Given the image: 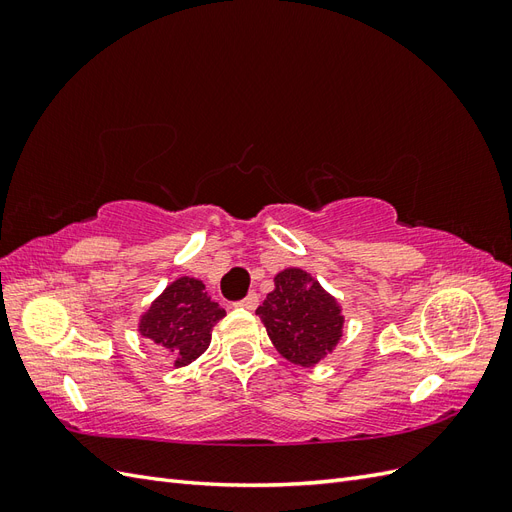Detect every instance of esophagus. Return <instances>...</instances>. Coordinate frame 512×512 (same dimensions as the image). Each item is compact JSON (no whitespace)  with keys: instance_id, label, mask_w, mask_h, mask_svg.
<instances>
[{"instance_id":"obj_1","label":"esophagus","mask_w":512,"mask_h":512,"mask_svg":"<svg viewBox=\"0 0 512 512\" xmlns=\"http://www.w3.org/2000/svg\"><path fill=\"white\" fill-rule=\"evenodd\" d=\"M237 305H241L245 309H256L258 307V294L256 292H247Z\"/></svg>"}]
</instances>
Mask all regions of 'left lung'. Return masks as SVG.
<instances>
[{"mask_svg":"<svg viewBox=\"0 0 512 512\" xmlns=\"http://www.w3.org/2000/svg\"><path fill=\"white\" fill-rule=\"evenodd\" d=\"M256 314L273 346L294 365L312 367L342 337V314L331 294L301 269L277 273L275 290Z\"/></svg>","mask_w":512,"mask_h":512,"instance_id":"obj_1","label":"left lung"}]
</instances>
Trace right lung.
I'll return each mask as SVG.
<instances>
[{
    "instance_id": "obj_1",
    "label": "right lung",
    "mask_w": 512,
    "mask_h": 512,
    "mask_svg": "<svg viewBox=\"0 0 512 512\" xmlns=\"http://www.w3.org/2000/svg\"><path fill=\"white\" fill-rule=\"evenodd\" d=\"M224 316V309L207 297L203 282L181 277L149 307L141 320V333L170 350L175 367H183L207 350L211 329Z\"/></svg>"
}]
</instances>
